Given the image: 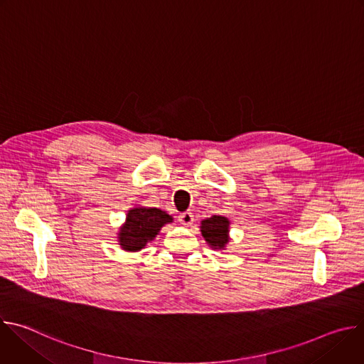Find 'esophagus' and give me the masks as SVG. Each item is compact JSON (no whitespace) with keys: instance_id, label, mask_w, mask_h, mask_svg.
<instances>
[{"instance_id":"obj_1","label":"esophagus","mask_w":364,"mask_h":364,"mask_svg":"<svg viewBox=\"0 0 364 364\" xmlns=\"http://www.w3.org/2000/svg\"><path fill=\"white\" fill-rule=\"evenodd\" d=\"M178 220H180L181 225L190 226V225H193V222H194V215H193L191 212H184V213H181V215L178 216Z\"/></svg>"}]
</instances>
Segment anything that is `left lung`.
Wrapping results in <instances>:
<instances>
[{
    "mask_svg": "<svg viewBox=\"0 0 364 364\" xmlns=\"http://www.w3.org/2000/svg\"><path fill=\"white\" fill-rule=\"evenodd\" d=\"M230 220L223 216H212L201 220L200 232L204 240L215 250H226L230 240Z\"/></svg>",
    "mask_w": 364,
    "mask_h": 364,
    "instance_id": "left-lung-1",
    "label": "left lung"
}]
</instances>
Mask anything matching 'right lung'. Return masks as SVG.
Listing matches in <instances>:
<instances>
[{
	"mask_svg": "<svg viewBox=\"0 0 364 364\" xmlns=\"http://www.w3.org/2000/svg\"><path fill=\"white\" fill-rule=\"evenodd\" d=\"M173 216L157 207H131L117 233L118 245L125 252H139L157 237L163 226L173 223Z\"/></svg>",
	"mask_w": 364,
	"mask_h": 364,
	"instance_id": "right-lung-1",
	"label": "right lung"
}]
</instances>
